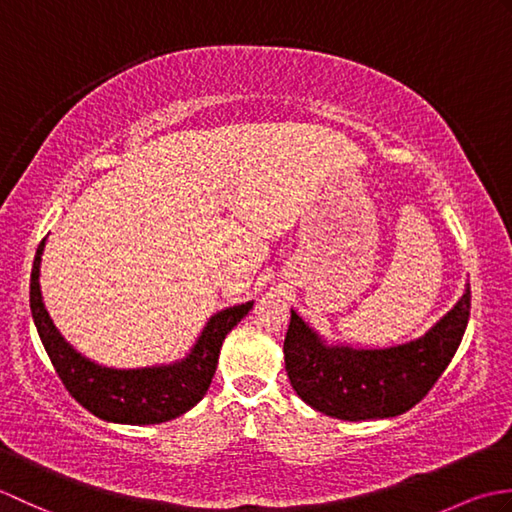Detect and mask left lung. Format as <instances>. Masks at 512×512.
I'll return each mask as SVG.
<instances>
[{
  "label": "left lung",
  "mask_w": 512,
  "mask_h": 512,
  "mask_svg": "<svg viewBox=\"0 0 512 512\" xmlns=\"http://www.w3.org/2000/svg\"><path fill=\"white\" fill-rule=\"evenodd\" d=\"M471 288L422 336L389 347L328 343L295 310L284 341L286 372L297 396L339 420L394 418L436 385L469 323Z\"/></svg>",
  "instance_id": "1"
}]
</instances>
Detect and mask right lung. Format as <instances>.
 <instances>
[{"label":"right lung","mask_w":512,"mask_h":512,"mask_svg":"<svg viewBox=\"0 0 512 512\" xmlns=\"http://www.w3.org/2000/svg\"><path fill=\"white\" fill-rule=\"evenodd\" d=\"M46 239H41L30 275V310L39 339L72 398L96 418L116 424H158L187 413L211 387L226 334L253 308V301L224 308L206 321L189 354L173 363L116 369L76 352L54 328L43 306L39 270Z\"/></svg>","instance_id":"add662e5"}]
</instances>
